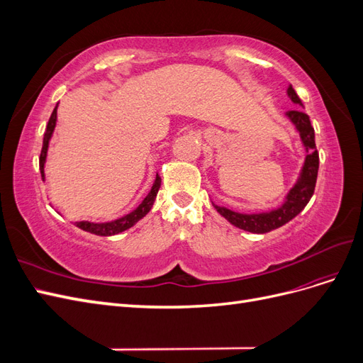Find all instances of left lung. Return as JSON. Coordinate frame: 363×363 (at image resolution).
<instances>
[{
	"mask_svg": "<svg viewBox=\"0 0 363 363\" xmlns=\"http://www.w3.org/2000/svg\"><path fill=\"white\" fill-rule=\"evenodd\" d=\"M288 95L295 104L303 106L301 100L294 91L292 86L288 87ZM286 116L291 119V123L295 125V128L298 130L303 145L307 152L300 179L289 191L286 201L283 203L281 207L276 208V211L247 215V213L233 212L227 207H219L213 204L218 213L223 215L230 224H233L238 228L247 230V232H251V233H268L271 230H276L289 223L292 218H295L303 211L306 204L312 199L315 184H316V177H318V168H320V156H318L316 145H315V130L311 124L309 116H307L303 111H300V108L286 112Z\"/></svg>",
	"mask_w": 363,
	"mask_h": 363,
	"instance_id": "obj_1",
	"label": "left lung"
}]
</instances>
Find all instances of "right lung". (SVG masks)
Segmentation results:
<instances>
[{
    "mask_svg": "<svg viewBox=\"0 0 363 363\" xmlns=\"http://www.w3.org/2000/svg\"><path fill=\"white\" fill-rule=\"evenodd\" d=\"M56 121H57V106L54 107V111L50 116L48 124H47L45 133H43V145H42V151H40V157H39V168H40L42 180L45 179L43 167H45L48 144H50V139H51V135L54 131V127H56ZM160 183H162V179L159 177V174H157L151 191L148 192V195L145 196L144 201H142L131 213H128L123 218H119V219H115V221H111V223L95 224V223H89V221H80V223H75V225L82 228V230H84V232H89V233L98 235V236H112V235H118L121 232H124V230L133 227L139 221V219L144 218L151 211V207H152V204H155V200H156V195L159 192Z\"/></svg>",
    "mask_w": 363,
    "mask_h": 363,
    "instance_id": "right-lung-1",
    "label": "right lung"
}]
</instances>
